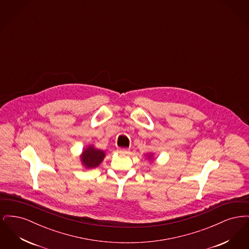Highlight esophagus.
Wrapping results in <instances>:
<instances>
[{
	"mask_svg": "<svg viewBox=\"0 0 249 249\" xmlns=\"http://www.w3.org/2000/svg\"><path fill=\"white\" fill-rule=\"evenodd\" d=\"M118 152L120 154H127V153H129V149L128 148H118Z\"/></svg>",
	"mask_w": 249,
	"mask_h": 249,
	"instance_id": "obj_1",
	"label": "esophagus"
}]
</instances>
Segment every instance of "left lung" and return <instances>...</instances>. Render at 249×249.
<instances>
[{"label": "left lung", "instance_id": "8db88e82", "mask_svg": "<svg viewBox=\"0 0 249 249\" xmlns=\"http://www.w3.org/2000/svg\"><path fill=\"white\" fill-rule=\"evenodd\" d=\"M154 159V156H153V154H147V160H152Z\"/></svg>", "mask_w": 249, "mask_h": 249}]
</instances>
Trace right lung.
Instances as JSON below:
<instances>
[{
	"label": "right lung",
	"instance_id": "1",
	"mask_svg": "<svg viewBox=\"0 0 249 249\" xmlns=\"http://www.w3.org/2000/svg\"><path fill=\"white\" fill-rule=\"evenodd\" d=\"M106 157V153L104 150L98 149L94 147V145L87 146L82 154L80 155V160L82 165L86 169H94L100 165Z\"/></svg>",
	"mask_w": 249,
	"mask_h": 249
}]
</instances>
